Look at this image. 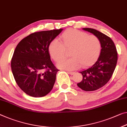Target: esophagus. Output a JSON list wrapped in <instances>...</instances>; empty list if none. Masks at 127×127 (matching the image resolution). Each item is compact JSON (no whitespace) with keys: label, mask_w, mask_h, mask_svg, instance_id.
<instances>
[{"label":"esophagus","mask_w":127,"mask_h":127,"mask_svg":"<svg viewBox=\"0 0 127 127\" xmlns=\"http://www.w3.org/2000/svg\"><path fill=\"white\" fill-rule=\"evenodd\" d=\"M68 73L70 74V75H73L75 73V72H73V71H68Z\"/></svg>","instance_id":"obj_1"}]
</instances>
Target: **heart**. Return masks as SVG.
I'll return each instance as SVG.
<instances>
[{
  "instance_id": "heart-1",
  "label": "heart",
  "mask_w": 127,
  "mask_h": 127,
  "mask_svg": "<svg viewBox=\"0 0 127 127\" xmlns=\"http://www.w3.org/2000/svg\"><path fill=\"white\" fill-rule=\"evenodd\" d=\"M62 44L57 39L52 41L48 50L52 59L58 62L64 57L65 50H70L69 59L60 61L58 67L67 70L77 69L91 65L99 57L101 42L94 35L74 29L66 31L61 36Z\"/></svg>"
}]
</instances>
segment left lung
<instances>
[{"label":"left lung","mask_w":127,"mask_h":127,"mask_svg":"<svg viewBox=\"0 0 127 127\" xmlns=\"http://www.w3.org/2000/svg\"><path fill=\"white\" fill-rule=\"evenodd\" d=\"M82 30L96 36L101 42L102 49L97 61L90 67L80 71L83 79L77 83L84 91H94L106 85L112 77L118 61V53L114 42L106 34L93 28Z\"/></svg>","instance_id":"obj_1"}]
</instances>
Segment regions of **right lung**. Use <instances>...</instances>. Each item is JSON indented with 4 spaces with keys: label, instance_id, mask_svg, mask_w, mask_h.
Listing matches in <instances>:
<instances>
[{
    "label": "right lung",
    "instance_id": "obj_1",
    "mask_svg": "<svg viewBox=\"0 0 127 127\" xmlns=\"http://www.w3.org/2000/svg\"><path fill=\"white\" fill-rule=\"evenodd\" d=\"M63 29L34 32L17 44L11 60L16 83L27 94L44 96L53 87L58 70L50 60L49 45Z\"/></svg>",
    "mask_w": 127,
    "mask_h": 127
}]
</instances>
